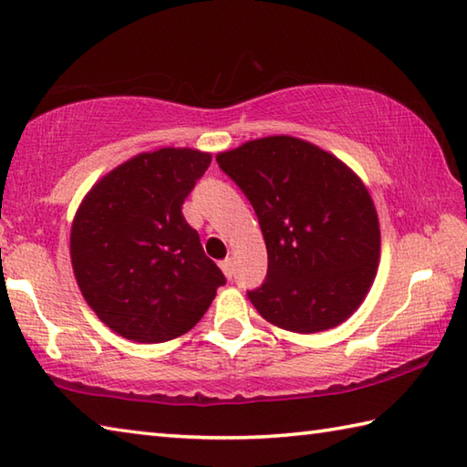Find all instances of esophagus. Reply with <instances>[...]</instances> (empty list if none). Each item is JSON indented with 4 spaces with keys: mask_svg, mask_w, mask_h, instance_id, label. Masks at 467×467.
Listing matches in <instances>:
<instances>
[{
    "mask_svg": "<svg viewBox=\"0 0 467 467\" xmlns=\"http://www.w3.org/2000/svg\"><path fill=\"white\" fill-rule=\"evenodd\" d=\"M221 269H223V273H224L228 279H233V275H234V261L231 257H226L224 261H221Z\"/></svg>",
    "mask_w": 467,
    "mask_h": 467,
    "instance_id": "34e87169",
    "label": "esophagus"
}]
</instances>
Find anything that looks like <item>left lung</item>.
Listing matches in <instances>:
<instances>
[{"mask_svg":"<svg viewBox=\"0 0 467 467\" xmlns=\"http://www.w3.org/2000/svg\"><path fill=\"white\" fill-rule=\"evenodd\" d=\"M257 213L267 279L249 299L269 324L316 334L346 322L377 277L380 224L368 188L334 153L269 135L216 155Z\"/></svg>","mask_w":467,"mask_h":467,"instance_id":"left-lung-1","label":"left lung"}]
</instances>
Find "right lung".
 <instances>
[{"label": "right lung", "instance_id": "right-lung-1", "mask_svg": "<svg viewBox=\"0 0 467 467\" xmlns=\"http://www.w3.org/2000/svg\"><path fill=\"white\" fill-rule=\"evenodd\" d=\"M213 155L192 148L143 151L87 192L70 228L82 297L107 327L141 344L192 330L224 285L182 204Z\"/></svg>", "mask_w": 467, "mask_h": 467}]
</instances>
